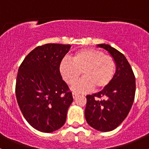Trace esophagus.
I'll return each instance as SVG.
<instances>
[{
    "mask_svg": "<svg viewBox=\"0 0 149 149\" xmlns=\"http://www.w3.org/2000/svg\"><path fill=\"white\" fill-rule=\"evenodd\" d=\"M72 95H73V99H76L77 97L79 96V94L77 93V92H73Z\"/></svg>",
    "mask_w": 149,
    "mask_h": 149,
    "instance_id": "1",
    "label": "esophagus"
}]
</instances>
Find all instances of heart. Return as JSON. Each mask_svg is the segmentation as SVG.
<instances>
[{"label":"heart","mask_w":149,"mask_h":149,"mask_svg":"<svg viewBox=\"0 0 149 149\" xmlns=\"http://www.w3.org/2000/svg\"><path fill=\"white\" fill-rule=\"evenodd\" d=\"M116 63L114 58L97 49L84 48L77 51L71 61H61L59 70L62 78L72 85L80 75L83 78L76 82L73 89L78 92L102 90L109 86L115 75Z\"/></svg>","instance_id":"heart-1"}]
</instances>
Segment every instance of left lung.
I'll use <instances>...</instances> for the list:
<instances>
[{
    "label": "left lung",
    "mask_w": 149,
    "mask_h": 149,
    "mask_svg": "<svg viewBox=\"0 0 149 149\" xmlns=\"http://www.w3.org/2000/svg\"><path fill=\"white\" fill-rule=\"evenodd\" d=\"M97 45L107 50L114 58L116 71L107 88L87 95L85 116L94 129L109 132L118 127L130 111L136 90L135 76L123 54L109 45Z\"/></svg>",
    "instance_id": "1"
}]
</instances>
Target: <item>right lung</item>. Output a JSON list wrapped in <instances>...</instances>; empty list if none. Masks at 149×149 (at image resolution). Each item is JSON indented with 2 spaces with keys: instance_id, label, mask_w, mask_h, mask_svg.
Masks as SVG:
<instances>
[{
  "instance_id": "obj_1",
  "label": "right lung",
  "mask_w": 149,
  "mask_h": 149,
  "mask_svg": "<svg viewBox=\"0 0 149 149\" xmlns=\"http://www.w3.org/2000/svg\"><path fill=\"white\" fill-rule=\"evenodd\" d=\"M70 47L55 43L38 46L18 69L15 85L18 105L27 122L42 132H52L64 125L73 100L59 71Z\"/></svg>"
}]
</instances>
